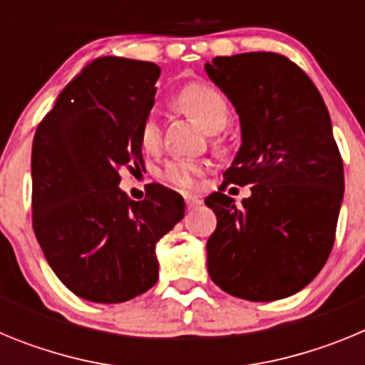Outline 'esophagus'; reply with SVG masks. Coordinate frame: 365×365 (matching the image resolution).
<instances>
[{
	"label": "esophagus",
	"mask_w": 365,
	"mask_h": 365,
	"mask_svg": "<svg viewBox=\"0 0 365 365\" xmlns=\"http://www.w3.org/2000/svg\"><path fill=\"white\" fill-rule=\"evenodd\" d=\"M185 201H186V206H188L190 210H192V208H197V206L202 202L197 195H190V193H186L185 195Z\"/></svg>",
	"instance_id": "obj_1"
}]
</instances>
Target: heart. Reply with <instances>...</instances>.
Returning <instances> with one entry per match:
<instances>
[{"label": "heart", "mask_w": 365, "mask_h": 365, "mask_svg": "<svg viewBox=\"0 0 365 365\" xmlns=\"http://www.w3.org/2000/svg\"><path fill=\"white\" fill-rule=\"evenodd\" d=\"M177 108L197 122L206 133H219L228 124L230 108L215 89L205 83H188L175 95ZM140 140L144 148L153 150L160 140V125L157 113H150L140 128ZM202 173V166L192 160L175 159L164 166V179L180 188H192Z\"/></svg>", "instance_id": "1"}]
</instances>
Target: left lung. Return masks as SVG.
<instances>
[{"mask_svg":"<svg viewBox=\"0 0 365 365\" xmlns=\"http://www.w3.org/2000/svg\"><path fill=\"white\" fill-rule=\"evenodd\" d=\"M205 71L241 125L225 185L205 199L217 217L206 243L208 274L235 298H289L325 265L344 201V163L327 106L282 54L217 56ZM228 182L253 185L241 207L222 193Z\"/></svg>","mask_w":365,"mask_h":365,"instance_id":"8db88e82","label":"left lung"}]
</instances>
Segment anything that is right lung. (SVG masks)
<instances>
[{"label": "right lung", "instance_id": "obj_1", "mask_svg": "<svg viewBox=\"0 0 365 365\" xmlns=\"http://www.w3.org/2000/svg\"><path fill=\"white\" fill-rule=\"evenodd\" d=\"M160 67L104 56L76 74L32 143V227L58 279L80 298L122 303L159 279L155 247L185 217V199L150 185L144 201L118 188L143 164L140 128Z\"/></svg>", "mask_w": 365, "mask_h": 365}]
</instances>
